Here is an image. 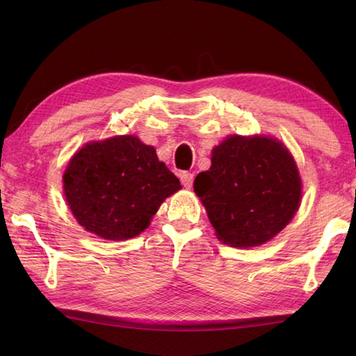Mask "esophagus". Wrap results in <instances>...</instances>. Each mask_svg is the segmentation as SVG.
I'll return each instance as SVG.
<instances>
[{"label":"esophagus","mask_w":356,"mask_h":356,"mask_svg":"<svg viewBox=\"0 0 356 356\" xmlns=\"http://www.w3.org/2000/svg\"><path fill=\"white\" fill-rule=\"evenodd\" d=\"M180 182H182V185L185 188H188V190H190V188L193 186V182H194V174L184 171L182 174H180Z\"/></svg>","instance_id":"esophagus-1"}]
</instances>
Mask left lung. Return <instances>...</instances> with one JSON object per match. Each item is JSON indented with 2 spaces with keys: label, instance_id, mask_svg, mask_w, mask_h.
<instances>
[{
  "label": "left lung",
  "instance_id": "obj_1",
  "mask_svg": "<svg viewBox=\"0 0 356 356\" xmlns=\"http://www.w3.org/2000/svg\"><path fill=\"white\" fill-rule=\"evenodd\" d=\"M194 193L218 240L252 248L266 243L292 220L301 200V179L280 140L232 134L213 149L211 168L197 174Z\"/></svg>",
  "mask_w": 356,
  "mask_h": 356
}]
</instances>
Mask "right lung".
I'll use <instances>...</instances> for the list:
<instances>
[{
    "label": "right lung",
    "mask_w": 356,
    "mask_h": 356,
    "mask_svg": "<svg viewBox=\"0 0 356 356\" xmlns=\"http://www.w3.org/2000/svg\"><path fill=\"white\" fill-rule=\"evenodd\" d=\"M64 195L72 214L105 240H128L149 226L162 202L179 191V179L136 136L90 142L64 172Z\"/></svg>",
    "instance_id": "1"
}]
</instances>
